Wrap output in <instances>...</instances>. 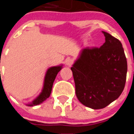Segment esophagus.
Returning a JSON list of instances; mask_svg holds the SVG:
<instances>
[{
  "instance_id": "1",
  "label": "esophagus",
  "mask_w": 134,
  "mask_h": 134,
  "mask_svg": "<svg viewBox=\"0 0 134 134\" xmlns=\"http://www.w3.org/2000/svg\"><path fill=\"white\" fill-rule=\"evenodd\" d=\"M73 64V60L70 58H67L65 60V64L67 66H71Z\"/></svg>"
}]
</instances>
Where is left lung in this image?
Returning a JSON list of instances; mask_svg holds the SVG:
<instances>
[{"instance_id":"left-lung-1","label":"left lung","mask_w":134,"mask_h":134,"mask_svg":"<svg viewBox=\"0 0 134 134\" xmlns=\"http://www.w3.org/2000/svg\"><path fill=\"white\" fill-rule=\"evenodd\" d=\"M105 42L100 48H85L71 70L76 94L82 105L105 108L118 99L125 87L127 60L119 40L102 31Z\"/></svg>"}]
</instances>
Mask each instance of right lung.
Here are the masks:
<instances>
[{
  "instance_id": "obj_1",
  "label": "right lung",
  "mask_w": 134,
  "mask_h": 134,
  "mask_svg": "<svg viewBox=\"0 0 134 134\" xmlns=\"http://www.w3.org/2000/svg\"><path fill=\"white\" fill-rule=\"evenodd\" d=\"M62 68V64L60 66H52L48 68L45 75L43 88L41 90V92L34 100H32V102L26 104V105L35 106V105H40L49 97L52 89L53 83L55 80L57 74L61 70Z\"/></svg>"
}]
</instances>
